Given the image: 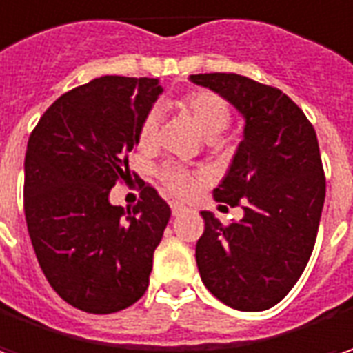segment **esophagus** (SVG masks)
I'll return each mask as SVG.
<instances>
[{"label":"esophagus","instance_id":"esophagus-1","mask_svg":"<svg viewBox=\"0 0 353 353\" xmlns=\"http://www.w3.org/2000/svg\"><path fill=\"white\" fill-rule=\"evenodd\" d=\"M181 211H183V207L181 205H177V203H174V205H172V215H174V217H176V215H179Z\"/></svg>","mask_w":353,"mask_h":353}]
</instances>
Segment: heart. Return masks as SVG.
Instances as JSON below:
<instances>
[{
  "instance_id": "1",
  "label": "heart",
  "mask_w": 353,
  "mask_h": 353,
  "mask_svg": "<svg viewBox=\"0 0 353 353\" xmlns=\"http://www.w3.org/2000/svg\"><path fill=\"white\" fill-rule=\"evenodd\" d=\"M177 108L185 116H190L199 132L213 140L229 128L231 124V106L229 102L209 90H193L177 102ZM158 126L160 112L158 108L148 110L138 126V144L140 148H152L158 142ZM160 179L168 192L177 197H188L199 185L201 176L190 172L181 165H163L160 170Z\"/></svg>"
}]
</instances>
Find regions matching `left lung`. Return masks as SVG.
I'll use <instances>...</instances> for the list:
<instances>
[{"label": "left lung", "mask_w": 353, "mask_h": 353, "mask_svg": "<svg viewBox=\"0 0 353 353\" xmlns=\"http://www.w3.org/2000/svg\"><path fill=\"white\" fill-rule=\"evenodd\" d=\"M245 116L243 142L215 201L241 205V221L223 225L201 211L205 229L195 261L207 290L223 304L261 312L290 292L308 265L326 197L314 126L274 86L235 72L192 74Z\"/></svg>", "instance_id": "1"}]
</instances>
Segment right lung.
Returning <instances> with one entry per match:
<instances>
[{
  "instance_id": "add662e5",
  "label": "right lung",
  "mask_w": 353,
  "mask_h": 353,
  "mask_svg": "<svg viewBox=\"0 0 353 353\" xmlns=\"http://www.w3.org/2000/svg\"><path fill=\"white\" fill-rule=\"evenodd\" d=\"M161 94L158 79L100 77L41 116L25 154L23 207L39 267L53 290L88 314H112L146 292L170 205L142 181L132 209L110 205L130 177L128 152Z\"/></svg>"
}]
</instances>
